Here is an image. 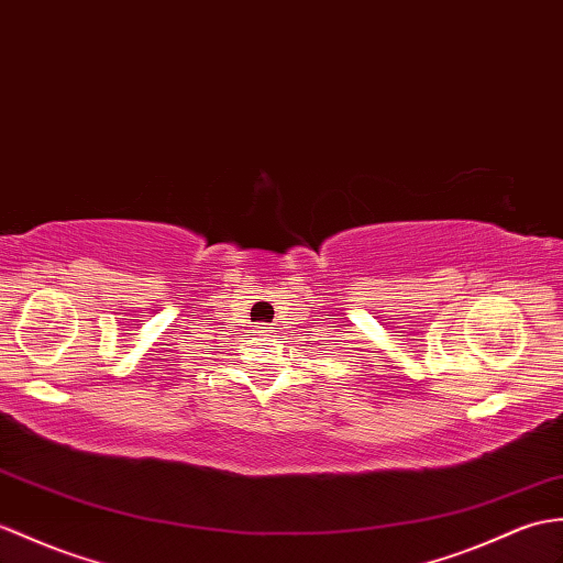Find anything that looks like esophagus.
<instances>
[{"mask_svg": "<svg viewBox=\"0 0 563 563\" xmlns=\"http://www.w3.org/2000/svg\"><path fill=\"white\" fill-rule=\"evenodd\" d=\"M254 333H256V335H268V333H271V325H268V323H261V325H256Z\"/></svg>", "mask_w": 563, "mask_h": 563, "instance_id": "obj_1", "label": "esophagus"}]
</instances>
